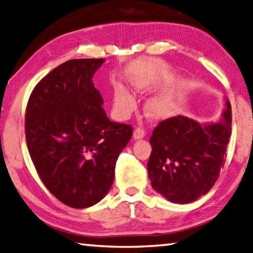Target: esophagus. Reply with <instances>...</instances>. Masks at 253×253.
Instances as JSON below:
<instances>
[{"instance_id":"1","label":"esophagus","mask_w":253,"mask_h":253,"mask_svg":"<svg viewBox=\"0 0 253 253\" xmlns=\"http://www.w3.org/2000/svg\"><path fill=\"white\" fill-rule=\"evenodd\" d=\"M145 135H146V132L142 129V128H137V129H135V131H133V138L137 140L142 139V138L145 137Z\"/></svg>"}]
</instances>
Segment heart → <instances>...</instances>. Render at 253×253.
I'll return each mask as SVG.
<instances>
[{"mask_svg": "<svg viewBox=\"0 0 253 253\" xmlns=\"http://www.w3.org/2000/svg\"><path fill=\"white\" fill-rule=\"evenodd\" d=\"M133 86L136 90L141 91L145 87V83L141 81H135ZM114 104H115L117 114L121 116L128 115L136 105L135 100L130 95V93L121 84L115 87ZM177 107H179V97L175 94H162V95L152 97L147 103L146 111L148 116L152 120H167V118L174 115Z\"/></svg>", "mask_w": 253, "mask_h": 253, "instance_id": "heart-1", "label": "heart"}]
</instances>
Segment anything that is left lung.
Listing matches in <instances>:
<instances>
[{"label":"left lung","instance_id":"obj_1","mask_svg":"<svg viewBox=\"0 0 253 253\" xmlns=\"http://www.w3.org/2000/svg\"><path fill=\"white\" fill-rule=\"evenodd\" d=\"M231 136V106L219 122L202 124L185 116L159 123L150 138L151 185L163 197L187 204L205 195L219 176Z\"/></svg>","mask_w":253,"mask_h":253}]
</instances>
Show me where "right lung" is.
Returning <instances> with one entry per match:
<instances>
[{
    "instance_id": "1",
    "label": "right lung",
    "mask_w": 253,
    "mask_h": 253,
    "mask_svg": "<svg viewBox=\"0 0 253 253\" xmlns=\"http://www.w3.org/2000/svg\"><path fill=\"white\" fill-rule=\"evenodd\" d=\"M104 59H74L54 68L29 97L25 133L39 177L73 209L95 205L110 191L118 156L132 136L108 120L94 73Z\"/></svg>"
}]
</instances>
